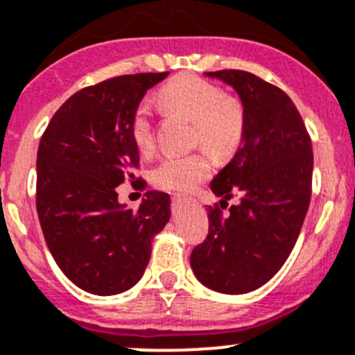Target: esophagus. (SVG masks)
<instances>
[{
	"instance_id": "esophagus-1",
	"label": "esophagus",
	"mask_w": 355,
	"mask_h": 355,
	"mask_svg": "<svg viewBox=\"0 0 355 355\" xmlns=\"http://www.w3.org/2000/svg\"><path fill=\"white\" fill-rule=\"evenodd\" d=\"M171 200H173V204H180V202H185V200H189L185 196H178V193H175L173 197H171Z\"/></svg>"
}]
</instances>
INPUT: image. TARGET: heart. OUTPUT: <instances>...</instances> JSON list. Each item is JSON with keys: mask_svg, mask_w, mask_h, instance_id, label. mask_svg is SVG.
<instances>
[{"mask_svg": "<svg viewBox=\"0 0 355 355\" xmlns=\"http://www.w3.org/2000/svg\"><path fill=\"white\" fill-rule=\"evenodd\" d=\"M165 109L192 121L193 143L218 156H227L241 143L245 130L243 107L223 95L216 85L193 74H180L159 89ZM130 134L143 155L155 148L153 114L148 103H141L132 115ZM211 159L206 153L187 156H166L153 170V182L168 192L187 193L211 175Z\"/></svg>", "mask_w": 355, "mask_h": 355, "instance_id": "1", "label": "heart"}]
</instances>
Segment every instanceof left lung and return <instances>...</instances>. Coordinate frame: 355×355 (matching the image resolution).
<instances>
[{"label": "left lung", "instance_id": "obj_1", "mask_svg": "<svg viewBox=\"0 0 355 355\" xmlns=\"http://www.w3.org/2000/svg\"><path fill=\"white\" fill-rule=\"evenodd\" d=\"M238 93L245 130L233 159L212 178L209 234L190 255L200 284L245 294L270 281L293 252L311 199V139L281 88L240 69L206 73ZM233 189L241 204L223 213Z\"/></svg>", "mask_w": 355, "mask_h": 355}]
</instances>
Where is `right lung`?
Wrapping results in <instances>:
<instances>
[{
	"instance_id": "right-lung-1",
	"label": "right lung",
	"mask_w": 355,
	"mask_h": 355,
	"mask_svg": "<svg viewBox=\"0 0 355 355\" xmlns=\"http://www.w3.org/2000/svg\"><path fill=\"white\" fill-rule=\"evenodd\" d=\"M168 73L110 78L69 96L37 151V214L55 263L73 284L98 296L121 294L144 274L155 234L170 219V196L148 190L139 209L117 200L136 184L139 149L132 115ZM139 189L146 182H137Z\"/></svg>"
}]
</instances>
